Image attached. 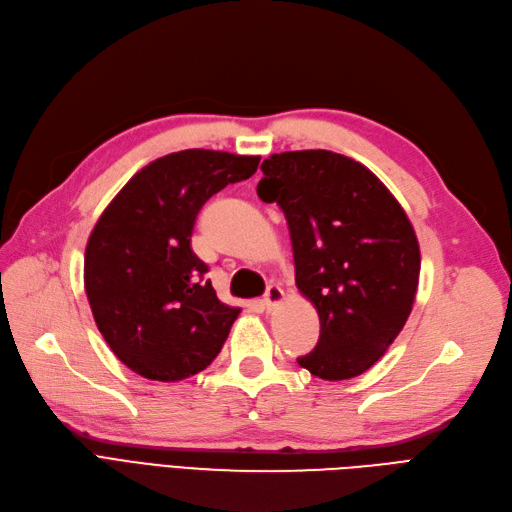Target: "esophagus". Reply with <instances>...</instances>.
<instances>
[{
    "label": "esophagus",
    "instance_id": "1",
    "mask_svg": "<svg viewBox=\"0 0 512 512\" xmlns=\"http://www.w3.org/2000/svg\"><path fill=\"white\" fill-rule=\"evenodd\" d=\"M282 301H285V291H282L278 285H270L266 289V295H263V306H266L268 310H272L278 304H282Z\"/></svg>",
    "mask_w": 512,
    "mask_h": 512
}]
</instances>
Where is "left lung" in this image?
<instances>
[{"instance_id": "1", "label": "left lung", "mask_w": 512, "mask_h": 512, "mask_svg": "<svg viewBox=\"0 0 512 512\" xmlns=\"http://www.w3.org/2000/svg\"><path fill=\"white\" fill-rule=\"evenodd\" d=\"M257 196L287 217L295 285L318 312L316 348L299 367L350 380L405 327L420 280V244L403 206L367 166L327 149L274 154Z\"/></svg>"}]
</instances>
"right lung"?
Segmentation results:
<instances>
[{
  "instance_id": "add662e5",
  "label": "right lung",
  "mask_w": 512,
  "mask_h": 512,
  "mask_svg": "<svg viewBox=\"0 0 512 512\" xmlns=\"http://www.w3.org/2000/svg\"><path fill=\"white\" fill-rule=\"evenodd\" d=\"M259 156L183 149L158 158L109 202L88 238L84 289L105 342L147 380L179 382L215 361L240 308L217 299L192 251L202 204L255 175Z\"/></svg>"
}]
</instances>
